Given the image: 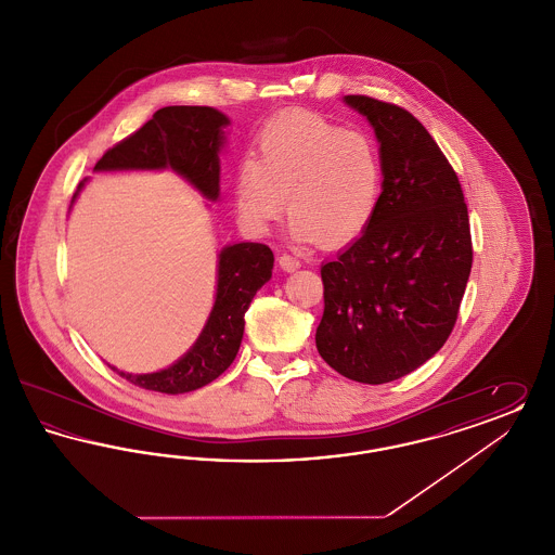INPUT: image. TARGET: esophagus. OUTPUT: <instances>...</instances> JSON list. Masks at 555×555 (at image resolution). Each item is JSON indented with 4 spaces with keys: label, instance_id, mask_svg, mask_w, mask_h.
Segmentation results:
<instances>
[{
    "label": "esophagus",
    "instance_id": "1",
    "mask_svg": "<svg viewBox=\"0 0 555 555\" xmlns=\"http://www.w3.org/2000/svg\"><path fill=\"white\" fill-rule=\"evenodd\" d=\"M279 264L283 270H287V272H293V270H297L301 262L293 256V254H281V258H279Z\"/></svg>",
    "mask_w": 555,
    "mask_h": 555
}]
</instances>
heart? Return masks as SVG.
I'll return each instance as SVG.
<instances>
[{
    "instance_id": "1",
    "label": "heart",
    "mask_w": 555,
    "mask_h": 555,
    "mask_svg": "<svg viewBox=\"0 0 555 555\" xmlns=\"http://www.w3.org/2000/svg\"><path fill=\"white\" fill-rule=\"evenodd\" d=\"M385 181L376 139L310 112L289 109L256 137V158L235 168L241 222L266 231L285 210L297 241L339 247L374 220Z\"/></svg>"
}]
</instances>
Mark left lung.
<instances>
[{"instance_id": "1", "label": "left lung", "mask_w": 555, "mask_h": 555, "mask_svg": "<svg viewBox=\"0 0 555 555\" xmlns=\"http://www.w3.org/2000/svg\"><path fill=\"white\" fill-rule=\"evenodd\" d=\"M369 118L385 166L374 220L322 266V360L351 380L391 383L448 341L473 268L468 206L455 170L423 122L369 95H345Z\"/></svg>"}]
</instances>
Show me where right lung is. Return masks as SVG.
<instances>
[{
  "instance_id": "add662e5",
  "label": "right lung",
  "mask_w": 555,
  "mask_h": 555,
  "mask_svg": "<svg viewBox=\"0 0 555 555\" xmlns=\"http://www.w3.org/2000/svg\"><path fill=\"white\" fill-rule=\"evenodd\" d=\"M227 125L229 118L214 107H162L139 131L109 147L95 170L172 168L208 199H218V152ZM272 266L274 256L264 243L224 247L218 256V289L210 318L185 356L170 369L152 374L112 370L141 389L170 396L206 387L233 364L243 339V317L254 295L272 276Z\"/></svg>"
}]
</instances>
